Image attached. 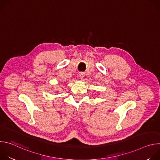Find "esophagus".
I'll list each match as a JSON object with an SVG mask.
<instances>
[{
	"mask_svg": "<svg viewBox=\"0 0 160 160\" xmlns=\"http://www.w3.org/2000/svg\"><path fill=\"white\" fill-rule=\"evenodd\" d=\"M84 75H85V73H84V72H80V73H78V76H79V77H80L81 79H82V78L84 77Z\"/></svg>",
	"mask_w": 160,
	"mask_h": 160,
	"instance_id": "esophagus-1",
	"label": "esophagus"
}]
</instances>
